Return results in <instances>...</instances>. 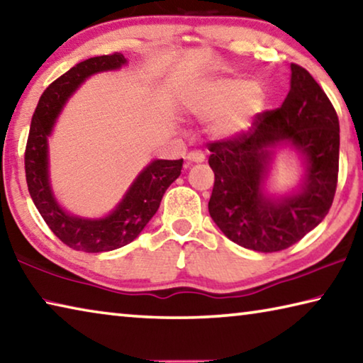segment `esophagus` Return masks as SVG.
I'll list each match as a JSON object with an SVG mask.
<instances>
[{
    "label": "esophagus",
    "instance_id": "obj_1",
    "mask_svg": "<svg viewBox=\"0 0 363 363\" xmlns=\"http://www.w3.org/2000/svg\"><path fill=\"white\" fill-rule=\"evenodd\" d=\"M187 163H201L205 162V153L201 150H194L187 153Z\"/></svg>",
    "mask_w": 363,
    "mask_h": 363
}]
</instances>
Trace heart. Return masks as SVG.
Listing matches in <instances>:
<instances>
[{
  "mask_svg": "<svg viewBox=\"0 0 363 363\" xmlns=\"http://www.w3.org/2000/svg\"><path fill=\"white\" fill-rule=\"evenodd\" d=\"M266 106V94L248 79L218 78L194 91L187 108L199 118H215L211 131L218 138H237L247 133Z\"/></svg>",
  "mask_w": 363,
  "mask_h": 363,
  "instance_id": "1",
  "label": "heart"
}]
</instances>
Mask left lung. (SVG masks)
Returning <instances> with one entry per match:
<instances>
[{
	"instance_id": "left-lung-1",
	"label": "left lung",
	"mask_w": 363,
	"mask_h": 363,
	"mask_svg": "<svg viewBox=\"0 0 363 363\" xmlns=\"http://www.w3.org/2000/svg\"><path fill=\"white\" fill-rule=\"evenodd\" d=\"M290 143L306 160L303 186L274 199L263 194L273 149ZM214 173L210 216L243 248H290L322 223L333 203L340 168V121L309 72L291 64V88L281 107L257 115L247 133L208 144Z\"/></svg>"
}]
</instances>
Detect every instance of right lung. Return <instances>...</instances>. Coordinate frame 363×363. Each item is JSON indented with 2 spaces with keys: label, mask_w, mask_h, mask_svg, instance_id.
Returning a JSON list of instances; mask_svg holds the SVG:
<instances>
[{
  "label": "right lung",
  "mask_w": 363,
  "mask_h": 363,
  "mask_svg": "<svg viewBox=\"0 0 363 363\" xmlns=\"http://www.w3.org/2000/svg\"><path fill=\"white\" fill-rule=\"evenodd\" d=\"M126 64L121 52L86 59L59 77L41 94L30 123L26 147V177L30 196L49 229L77 251L102 253L131 243L157 213L163 194L181 174V160H153L144 168L118 206L102 219H84L65 213L52 195L48 174V136L67 99L86 78L116 70Z\"/></svg>",
  "instance_id": "add662e5"
}]
</instances>
